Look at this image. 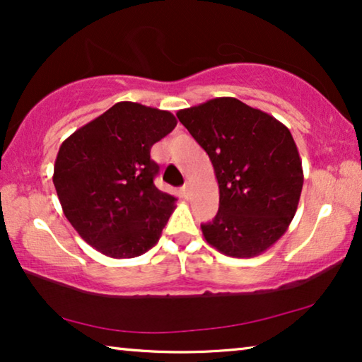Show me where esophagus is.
<instances>
[{
    "label": "esophagus",
    "instance_id": "34e87169",
    "mask_svg": "<svg viewBox=\"0 0 362 362\" xmlns=\"http://www.w3.org/2000/svg\"><path fill=\"white\" fill-rule=\"evenodd\" d=\"M190 192H192V187H190V183H185V185L182 187V195L185 197V198H188V197H190Z\"/></svg>",
    "mask_w": 362,
    "mask_h": 362
}]
</instances>
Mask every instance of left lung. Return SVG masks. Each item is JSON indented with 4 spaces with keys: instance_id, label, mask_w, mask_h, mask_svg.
<instances>
[{
    "instance_id": "left-lung-1",
    "label": "left lung",
    "mask_w": 362,
    "mask_h": 362,
    "mask_svg": "<svg viewBox=\"0 0 362 362\" xmlns=\"http://www.w3.org/2000/svg\"><path fill=\"white\" fill-rule=\"evenodd\" d=\"M210 157L220 188L206 243L231 257L267 251L292 221L303 187L298 149L287 126L231 96L177 113Z\"/></svg>"
}]
</instances>
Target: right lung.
Returning a JSON list of instances; mask_svg holds the SVG:
<instances>
[{"label": "right lung", "mask_w": 362, "mask_h": 362, "mask_svg": "<svg viewBox=\"0 0 362 362\" xmlns=\"http://www.w3.org/2000/svg\"><path fill=\"white\" fill-rule=\"evenodd\" d=\"M175 126L170 111L119 101L62 142L55 190L70 225L98 252L137 257L159 241L177 198L156 187L151 147Z\"/></svg>", "instance_id": "right-lung-1"}]
</instances>
